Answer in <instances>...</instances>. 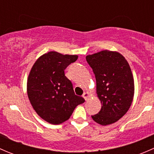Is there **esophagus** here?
Wrapping results in <instances>:
<instances>
[{
  "label": "esophagus",
  "instance_id": "34e87169",
  "mask_svg": "<svg viewBox=\"0 0 154 154\" xmlns=\"http://www.w3.org/2000/svg\"><path fill=\"white\" fill-rule=\"evenodd\" d=\"M83 97H84V99L86 100H89V98H90V94L88 92H85V93H83Z\"/></svg>",
  "mask_w": 154,
  "mask_h": 154
}]
</instances>
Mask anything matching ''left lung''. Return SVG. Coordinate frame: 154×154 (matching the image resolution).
<instances>
[{
	"instance_id": "1",
	"label": "left lung",
	"mask_w": 154,
	"mask_h": 154,
	"mask_svg": "<svg viewBox=\"0 0 154 154\" xmlns=\"http://www.w3.org/2000/svg\"><path fill=\"white\" fill-rule=\"evenodd\" d=\"M96 79V93L101 103L93 120L106 126L118 122L127 113L134 97V79L123 55L104 50L86 57Z\"/></svg>"
}]
</instances>
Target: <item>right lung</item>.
Instances as JSON below:
<instances>
[{"label":"right lung","instance_id":"add662e5","mask_svg":"<svg viewBox=\"0 0 154 154\" xmlns=\"http://www.w3.org/2000/svg\"><path fill=\"white\" fill-rule=\"evenodd\" d=\"M78 58L77 55L50 51L37 59L27 78L28 98L37 114L52 125H60L72 115L74 109L84 103L76 95L65 69Z\"/></svg>","mask_w":154,"mask_h":154}]
</instances>
